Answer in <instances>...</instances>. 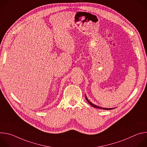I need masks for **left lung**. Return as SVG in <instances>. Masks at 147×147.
Listing matches in <instances>:
<instances>
[{
	"mask_svg": "<svg viewBox=\"0 0 147 147\" xmlns=\"http://www.w3.org/2000/svg\"><path fill=\"white\" fill-rule=\"evenodd\" d=\"M85 96H86V99L87 101L91 105L92 107H94V108H98V109H103V110H112V109H115V108H102V107H98V106H97V105H95L93 104L92 102H91L88 100V99L87 98L86 95H85Z\"/></svg>",
	"mask_w": 147,
	"mask_h": 147,
	"instance_id": "1",
	"label": "left lung"
}]
</instances>
